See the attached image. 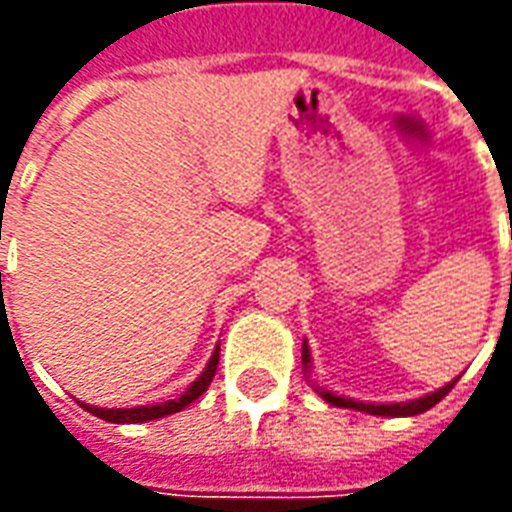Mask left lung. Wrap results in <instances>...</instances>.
<instances>
[{
	"mask_svg": "<svg viewBox=\"0 0 512 512\" xmlns=\"http://www.w3.org/2000/svg\"><path fill=\"white\" fill-rule=\"evenodd\" d=\"M301 365H304V376H307V381L312 384V389H315L326 403H332V406H340V408H354V411H365V414H373V417H414V414H422V411H428V408L436 406L441 397L447 395L452 386H455V381H458V378H455V381H450V384L439 386L436 392L414 397V400H406V403H365V400L337 395V392H332V389L315 384V378L310 376L312 354H310V345H307V340H304V345H301Z\"/></svg>",
	"mask_w": 512,
	"mask_h": 512,
	"instance_id": "obj_1",
	"label": "left lung"
}]
</instances>
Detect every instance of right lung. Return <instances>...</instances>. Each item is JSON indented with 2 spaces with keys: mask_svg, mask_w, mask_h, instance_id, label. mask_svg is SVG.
Returning <instances> with one entry per match:
<instances>
[{
  "mask_svg": "<svg viewBox=\"0 0 512 512\" xmlns=\"http://www.w3.org/2000/svg\"><path fill=\"white\" fill-rule=\"evenodd\" d=\"M216 365H219V345L213 348L211 359H208V365L202 370L200 376L194 378L189 384V389L183 392L175 400H164V403H153V406H134V408H101V406H90V403H84V400H76L84 411H90L93 417L106 419V422H115V425H123V422H150V419H161L169 417V414H178L183 408L194 403L197 397L208 389V384L213 381V373H216Z\"/></svg>",
  "mask_w": 512,
  "mask_h": 512,
  "instance_id": "1",
  "label": "right lung"
}]
</instances>
